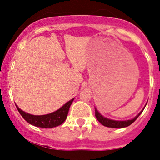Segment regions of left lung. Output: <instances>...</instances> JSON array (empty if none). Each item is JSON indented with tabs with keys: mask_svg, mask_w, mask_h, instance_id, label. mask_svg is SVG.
<instances>
[{
	"mask_svg": "<svg viewBox=\"0 0 160 160\" xmlns=\"http://www.w3.org/2000/svg\"><path fill=\"white\" fill-rule=\"evenodd\" d=\"M147 105V104H146ZM145 108V107H144ZM95 109V116L96 118L98 119V121L102 124V125L105 126V127H107V128H126V127H128L131 124H132L133 122H135V120L137 119L139 115L141 114V113L143 111V109H142V111L141 112H139L138 114V115L135 117V118H133L132 119H129V120H125V121H118V120H113L111 119V118H106L103 115H102L96 108Z\"/></svg>",
	"mask_w": 160,
	"mask_h": 160,
	"instance_id": "left-lung-1",
	"label": "left lung"
}]
</instances>
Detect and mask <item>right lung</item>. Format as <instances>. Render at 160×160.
Listing matches in <instances>:
<instances>
[{"label":"right lung","mask_w":160,"mask_h":160,"mask_svg":"<svg viewBox=\"0 0 160 160\" xmlns=\"http://www.w3.org/2000/svg\"><path fill=\"white\" fill-rule=\"evenodd\" d=\"M73 99L74 98L67 102L66 104H64L62 107L54 112L44 114V115H33V114H28L21 110L17 105L16 107L24 119L31 125L42 128H52L58 127L65 122V120L66 119V117H67L68 112H69V109H70Z\"/></svg>","instance_id":"1"}]
</instances>
